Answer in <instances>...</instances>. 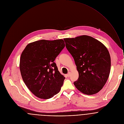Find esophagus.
<instances>
[{
    "label": "esophagus",
    "instance_id": "34e87169",
    "mask_svg": "<svg viewBox=\"0 0 124 124\" xmlns=\"http://www.w3.org/2000/svg\"><path fill=\"white\" fill-rule=\"evenodd\" d=\"M70 75H71V73H70V72H69V73H68V74H67V76L68 77H70Z\"/></svg>",
    "mask_w": 124,
    "mask_h": 124
}]
</instances>
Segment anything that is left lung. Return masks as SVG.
Returning a JSON list of instances; mask_svg holds the SVG:
<instances>
[{"instance_id":"left-lung-1","label":"left lung","mask_w":124,"mask_h":124,"mask_svg":"<svg viewBox=\"0 0 124 124\" xmlns=\"http://www.w3.org/2000/svg\"><path fill=\"white\" fill-rule=\"evenodd\" d=\"M73 56L79 78L74 84L83 93L99 92L107 81L111 69V57L106 47L94 38L85 35L63 39Z\"/></svg>"}]
</instances>
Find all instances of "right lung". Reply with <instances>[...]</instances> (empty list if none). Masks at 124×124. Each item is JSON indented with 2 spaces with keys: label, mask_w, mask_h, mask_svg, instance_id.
Segmentation results:
<instances>
[{
  "label": "right lung",
  "mask_w": 124,
  "mask_h": 124,
  "mask_svg": "<svg viewBox=\"0 0 124 124\" xmlns=\"http://www.w3.org/2000/svg\"><path fill=\"white\" fill-rule=\"evenodd\" d=\"M64 46L62 39H43L29 43L23 51L20 61L21 76L37 97L48 99L60 91L65 77L54 62Z\"/></svg>",
  "instance_id": "1"
}]
</instances>
